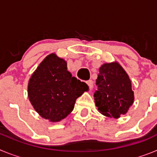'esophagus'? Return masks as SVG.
Wrapping results in <instances>:
<instances>
[{"instance_id":"esophagus-1","label":"esophagus","mask_w":157,"mask_h":157,"mask_svg":"<svg viewBox=\"0 0 157 157\" xmlns=\"http://www.w3.org/2000/svg\"><path fill=\"white\" fill-rule=\"evenodd\" d=\"M86 83H87V85H88L89 88L91 90V89L93 88V86H94V82H93L92 80H89V81L86 82Z\"/></svg>"}]
</instances>
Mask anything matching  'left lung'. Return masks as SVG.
<instances>
[{
	"mask_svg": "<svg viewBox=\"0 0 157 157\" xmlns=\"http://www.w3.org/2000/svg\"><path fill=\"white\" fill-rule=\"evenodd\" d=\"M94 93L96 106L101 114L118 119L134 103V91L127 72L117 62L101 65Z\"/></svg>",
	"mask_w": 157,
	"mask_h": 157,
	"instance_id": "8db88e82",
	"label": "left lung"
}]
</instances>
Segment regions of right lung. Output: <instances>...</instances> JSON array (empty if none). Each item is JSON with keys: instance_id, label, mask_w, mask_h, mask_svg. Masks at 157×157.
Listing matches in <instances>:
<instances>
[{"instance_id": "right-lung-1", "label": "right lung", "mask_w": 157, "mask_h": 157, "mask_svg": "<svg viewBox=\"0 0 157 157\" xmlns=\"http://www.w3.org/2000/svg\"><path fill=\"white\" fill-rule=\"evenodd\" d=\"M27 90L36 112L45 120L59 122L73 111L76 99L89 86L72 77L64 59L51 53L33 73Z\"/></svg>"}]
</instances>
